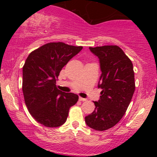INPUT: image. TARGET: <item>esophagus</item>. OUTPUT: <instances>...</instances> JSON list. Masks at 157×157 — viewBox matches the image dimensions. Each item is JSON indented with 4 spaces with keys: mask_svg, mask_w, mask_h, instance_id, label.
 Here are the masks:
<instances>
[{
    "mask_svg": "<svg viewBox=\"0 0 157 157\" xmlns=\"http://www.w3.org/2000/svg\"><path fill=\"white\" fill-rule=\"evenodd\" d=\"M79 100H80V101H86L87 99L82 98V97H79Z\"/></svg>",
    "mask_w": 157,
    "mask_h": 157,
    "instance_id": "obj_1",
    "label": "esophagus"
}]
</instances>
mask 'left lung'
Returning a JSON list of instances; mask_svg holds the SVG:
<instances>
[{
	"instance_id": "obj_1",
	"label": "left lung",
	"mask_w": 157,
	"mask_h": 157,
	"mask_svg": "<svg viewBox=\"0 0 157 157\" xmlns=\"http://www.w3.org/2000/svg\"><path fill=\"white\" fill-rule=\"evenodd\" d=\"M99 58L101 75L98 83L102 89L94 111L85 117L86 125L97 131H105L121 120L135 91L133 64L117 46L89 47Z\"/></svg>"
}]
</instances>
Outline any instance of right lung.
I'll return each instance as SVG.
<instances>
[{"instance_id":"right-lung-1","label":"right lung","mask_w":157,"mask_h":157,"mask_svg":"<svg viewBox=\"0 0 157 157\" xmlns=\"http://www.w3.org/2000/svg\"><path fill=\"white\" fill-rule=\"evenodd\" d=\"M64 43H48L28 56L23 67L22 90L25 103L32 117L46 127L63 125L68 111L78 95L56 87V79L67 63L82 50Z\"/></svg>"}]
</instances>
